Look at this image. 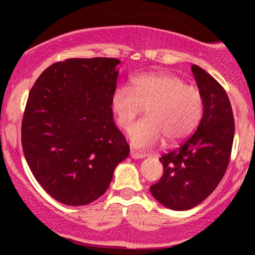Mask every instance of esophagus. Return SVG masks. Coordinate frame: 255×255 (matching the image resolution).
<instances>
[{
	"label": "esophagus",
	"instance_id": "34e87169",
	"mask_svg": "<svg viewBox=\"0 0 255 255\" xmlns=\"http://www.w3.org/2000/svg\"><path fill=\"white\" fill-rule=\"evenodd\" d=\"M130 156H132L133 159H143V158H145V154H143V153H138V151H135V150H130Z\"/></svg>",
	"mask_w": 255,
	"mask_h": 255
}]
</instances>
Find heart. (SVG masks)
Wrapping results in <instances>:
<instances>
[{"mask_svg":"<svg viewBox=\"0 0 255 255\" xmlns=\"http://www.w3.org/2000/svg\"><path fill=\"white\" fill-rule=\"evenodd\" d=\"M111 107L122 129H128L145 109L146 117L133 125L128 134L133 146L148 149L164 137L170 143L189 137L202 118L204 97L199 87L174 74L146 73L130 80V89L118 86Z\"/></svg>","mask_w":255,"mask_h":255,"instance_id":"heart-1","label":"heart"}]
</instances>
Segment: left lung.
Segmentation results:
<instances>
[{
    "label": "left lung",
    "instance_id": "1",
    "mask_svg": "<svg viewBox=\"0 0 255 255\" xmlns=\"http://www.w3.org/2000/svg\"><path fill=\"white\" fill-rule=\"evenodd\" d=\"M204 97V113L196 132L179 148L159 158L164 174L150 192L163 206L185 211L213 192L230 164L235 118L225 89L197 65L191 66Z\"/></svg>",
    "mask_w": 255,
    "mask_h": 255
}]
</instances>
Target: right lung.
Here are the masks:
<instances>
[{
	"instance_id": "add662e5",
	"label": "right lung",
	"mask_w": 255,
	"mask_h": 255,
	"mask_svg": "<svg viewBox=\"0 0 255 255\" xmlns=\"http://www.w3.org/2000/svg\"><path fill=\"white\" fill-rule=\"evenodd\" d=\"M120 63L66 59L45 69L30 90L23 153L35 180L61 204L82 206L102 196L129 154L111 107Z\"/></svg>"
}]
</instances>
